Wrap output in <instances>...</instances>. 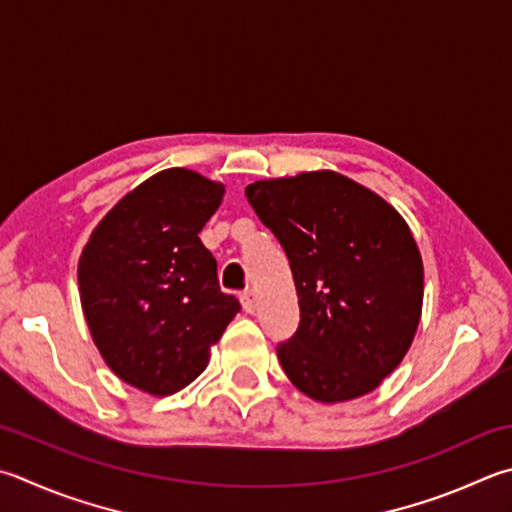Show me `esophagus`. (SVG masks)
Wrapping results in <instances>:
<instances>
[{
  "label": "esophagus",
  "instance_id": "obj_1",
  "mask_svg": "<svg viewBox=\"0 0 512 512\" xmlns=\"http://www.w3.org/2000/svg\"><path fill=\"white\" fill-rule=\"evenodd\" d=\"M241 306H244L246 313H255L257 300H255V293L253 291H246L244 295H241Z\"/></svg>",
  "mask_w": 512,
  "mask_h": 512
}]
</instances>
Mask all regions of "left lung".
Instances as JSON below:
<instances>
[{
  "label": "left lung",
  "mask_w": 512,
  "mask_h": 512,
  "mask_svg": "<svg viewBox=\"0 0 512 512\" xmlns=\"http://www.w3.org/2000/svg\"><path fill=\"white\" fill-rule=\"evenodd\" d=\"M248 203L291 264L300 327L277 345L318 403L365 396L401 365L423 309V259L394 206L333 170L255 181Z\"/></svg>",
  "instance_id": "obj_1"
}]
</instances>
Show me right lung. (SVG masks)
I'll return each mask as SVG.
<instances>
[{
	"label": "right lung",
	"instance_id": "right-lung-1",
	"mask_svg": "<svg viewBox=\"0 0 512 512\" xmlns=\"http://www.w3.org/2000/svg\"><path fill=\"white\" fill-rule=\"evenodd\" d=\"M224 194V183L170 167L127 192L82 248L78 286L91 338L107 367L145 394L188 387L239 311L199 239Z\"/></svg>",
	"mask_w": 512,
	"mask_h": 512
}]
</instances>
